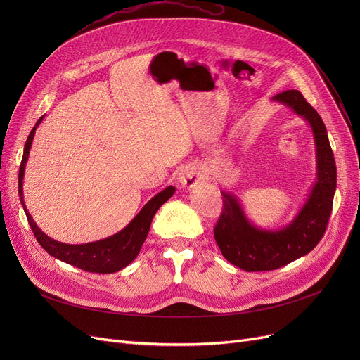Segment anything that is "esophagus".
Listing matches in <instances>:
<instances>
[{"instance_id": "obj_1", "label": "esophagus", "mask_w": 360, "mask_h": 360, "mask_svg": "<svg viewBox=\"0 0 360 360\" xmlns=\"http://www.w3.org/2000/svg\"><path fill=\"white\" fill-rule=\"evenodd\" d=\"M178 179H179L181 185H184V186H186V185L193 186V185H197L200 182L201 175L195 167H185V169H182V172L179 174Z\"/></svg>"}]
</instances>
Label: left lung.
I'll return each instance as SVG.
<instances>
[{
    "instance_id": "1",
    "label": "left lung",
    "mask_w": 360,
    "mask_h": 360,
    "mask_svg": "<svg viewBox=\"0 0 360 360\" xmlns=\"http://www.w3.org/2000/svg\"><path fill=\"white\" fill-rule=\"evenodd\" d=\"M273 99L309 122L316 147V182L293 221L280 231L255 228L238 198L221 193L223 210L214 226V239L223 257L245 271L276 270L311 252L326 233L337 185L334 155L318 112L297 90L278 93Z\"/></svg>"
}]
</instances>
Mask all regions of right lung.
I'll list each match as a JSON object with an SVG mask.
<instances>
[{
    "instance_id": "right-lung-1",
    "label": "right lung",
    "mask_w": 360,
    "mask_h": 360,
    "mask_svg": "<svg viewBox=\"0 0 360 360\" xmlns=\"http://www.w3.org/2000/svg\"><path fill=\"white\" fill-rule=\"evenodd\" d=\"M42 120L44 117L39 118V121L36 122V125L30 131V134L25 144L20 170H18V194H20V201L26 212L29 224L34 233L36 240L42 245V248L49 255L89 273L109 274V273H117L125 269L128 264H131L139 255L141 245L144 243L147 233L150 231L151 220H153L156 212L160 209V205L174 195L175 186L170 185L165 188V190L160 191L158 195L151 198L140 210V213L128 223V226H125L121 232L115 235L105 238L102 240L83 243V245H70V243L53 240L52 238H49L39 228H37L34 220L29 214L23 200L25 167L29 158L32 141L34 137V131Z\"/></svg>"
}]
</instances>
